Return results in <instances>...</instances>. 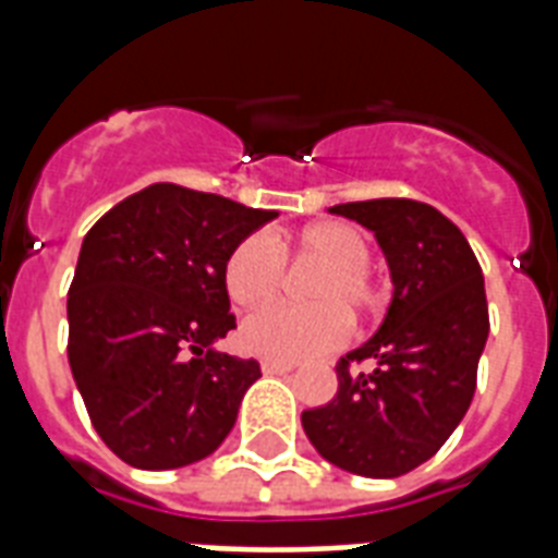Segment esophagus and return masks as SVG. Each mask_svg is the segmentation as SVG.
Listing matches in <instances>:
<instances>
[{"label": "esophagus", "mask_w": 558, "mask_h": 558, "mask_svg": "<svg viewBox=\"0 0 558 558\" xmlns=\"http://www.w3.org/2000/svg\"><path fill=\"white\" fill-rule=\"evenodd\" d=\"M260 371L269 376H283V373L295 371V362H275V359H263Z\"/></svg>", "instance_id": "esophagus-1"}]
</instances>
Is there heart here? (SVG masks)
<instances>
[{"label":"heart","instance_id":"1","mask_svg":"<svg viewBox=\"0 0 558 558\" xmlns=\"http://www.w3.org/2000/svg\"><path fill=\"white\" fill-rule=\"evenodd\" d=\"M283 257L322 263L306 283L310 306H269L245 318L240 348L275 362H304L339 348L348 318H362L379 306V287L367 271L371 248L350 222L324 219L295 234H248L231 248L222 269L228 298L243 310L269 304L283 280Z\"/></svg>","mask_w":558,"mask_h":558}]
</instances>
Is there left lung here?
<instances>
[{
  "mask_svg": "<svg viewBox=\"0 0 558 558\" xmlns=\"http://www.w3.org/2000/svg\"><path fill=\"white\" fill-rule=\"evenodd\" d=\"M330 214L373 231L388 263V313L336 367L339 393L301 414L315 451L362 477H399L437 454L475 397L489 336L484 271L466 236L414 199L332 205ZM374 359L350 374L348 361Z\"/></svg>",
  "mask_w": 558,
  "mask_h": 558,
  "instance_id": "8db88e82",
  "label": "left lung"
}]
</instances>
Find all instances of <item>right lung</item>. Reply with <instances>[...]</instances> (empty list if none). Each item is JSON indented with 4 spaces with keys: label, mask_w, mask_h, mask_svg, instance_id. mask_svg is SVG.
Instances as JSON below:
<instances>
[{
    "label": "right lung",
    "mask_w": 558,
    "mask_h": 558,
    "mask_svg": "<svg viewBox=\"0 0 558 558\" xmlns=\"http://www.w3.org/2000/svg\"><path fill=\"white\" fill-rule=\"evenodd\" d=\"M275 217L156 182L83 236L65 304L69 365L95 432L130 466H191L234 428L260 365L217 350L234 330L222 269Z\"/></svg>",
    "instance_id": "1"
}]
</instances>
